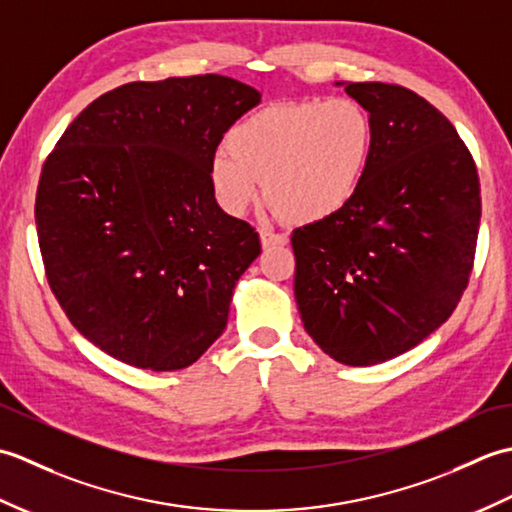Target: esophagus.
Returning <instances> with one entry per match:
<instances>
[{
  "mask_svg": "<svg viewBox=\"0 0 512 512\" xmlns=\"http://www.w3.org/2000/svg\"><path fill=\"white\" fill-rule=\"evenodd\" d=\"M259 239H262V246H264V248H270V246H284V244L288 242L286 235L266 231V228H262V231H259Z\"/></svg>",
  "mask_w": 512,
  "mask_h": 512,
  "instance_id": "1",
  "label": "esophagus"
}]
</instances>
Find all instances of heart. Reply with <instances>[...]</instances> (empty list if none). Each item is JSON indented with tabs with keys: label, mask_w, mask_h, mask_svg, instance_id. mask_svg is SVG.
<instances>
[{
	"label": "heart",
	"mask_w": 512,
	"mask_h": 512,
	"mask_svg": "<svg viewBox=\"0 0 512 512\" xmlns=\"http://www.w3.org/2000/svg\"><path fill=\"white\" fill-rule=\"evenodd\" d=\"M209 167L215 202L242 215L262 193L292 224H312L350 204L372 167L376 121L356 99L270 105L237 123Z\"/></svg>",
	"instance_id": "b5f03b06"
}]
</instances>
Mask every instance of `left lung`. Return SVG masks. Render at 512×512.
I'll return each instance as SVG.
<instances>
[{
    "mask_svg": "<svg viewBox=\"0 0 512 512\" xmlns=\"http://www.w3.org/2000/svg\"><path fill=\"white\" fill-rule=\"evenodd\" d=\"M376 121L356 198L292 231L303 328L343 365L405 354L447 321L473 270L475 160L442 112L402 85L336 83Z\"/></svg>",
    "mask_w": 512,
    "mask_h": 512,
    "instance_id": "left-lung-1",
    "label": "left lung"
}]
</instances>
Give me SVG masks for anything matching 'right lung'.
<instances>
[{
    "label": "right lung",
    "instance_id": "1",
    "mask_svg": "<svg viewBox=\"0 0 512 512\" xmlns=\"http://www.w3.org/2000/svg\"><path fill=\"white\" fill-rule=\"evenodd\" d=\"M262 94L231 76L136 81L74 118L43 162L35 222L48 284L85 339L151 372L226 328L259 235L215 202V149Z\"/></svg>",
    "mask_w": 512,
    "mask_h": 512
}]
</instances>
